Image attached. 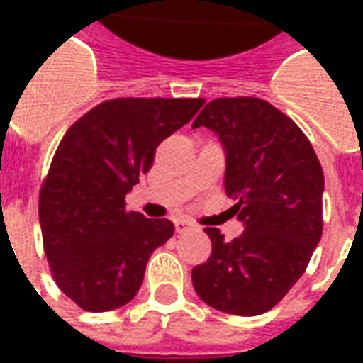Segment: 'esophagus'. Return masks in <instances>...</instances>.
I'll list each match as a JSON object with an SVG mask.
<instances>
[{"label":"esophagus","instance_id":"34e87169","mask_svg":"<svg viewBox=\"0 0 363 363\" xmlns=\"http://www.w3.org/2000/svg\"><path fill=\"white\" fill-rule=\"evenodd\" d=\"M174 229H177V233H186V231L196 229V225L189 220H174Z\"/></svg>","mask_w":363,"mask_h":363}]
</instances>
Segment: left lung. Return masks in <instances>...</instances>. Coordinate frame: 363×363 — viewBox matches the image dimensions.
<instances>
[{
  "label": "left lung",
  "mask_w": 363,
  "mask_h": 363,
  "mask_svg": "<svg viewBox=\"0 0 363 363\" xmlns=\"http://www.w3.org/2000/svg\"><path fill=\"white\" fill-rule=\"evenodd\" d=\"M218 134L225 150V192L243 235L223 241L206 228L212 255L192 268L198 297L213 309L252 317L296 284L323 235V167L294 120L257 96H221L192 128Z\"/></svg>",
  "instance_id": "left-lung-1"
}]
</instances>
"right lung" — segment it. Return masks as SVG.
<instances>
[{
	"label": "right lung",
	"instance_id": "obj_1",
	"mask_svg": "<svg viewBox=\"0 0 363 363\" xmlns=\"http://www.w3.org/2000/svg\"><path fill=\"white\" fill-rule=\"evenodd\" d=\"M204 99L122 96L74 122L54 153L38 218L58 288L85 311L132 301L151 252L174 225L128 212L126 194L153 165L155 150L200 111Z\"/></svg>",
	"mask_w": 363,
	"mask_h": 363
}]
</instances>
